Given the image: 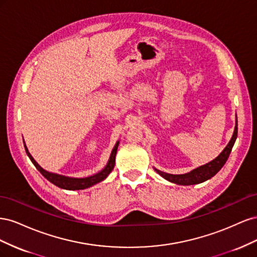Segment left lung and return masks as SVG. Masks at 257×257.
<instances>
[{
    "mask_svg": "<svg viewBox=\"0 0 257 257\" xmlns=\"http://www.w3.org/2000/svg\"><path fill=\"white\" fill-rule=\"evenodd\" d=\"M237 125L238 124H237V115H236V125H235L234 133H232V136L230 138L229 143L214 160L207 163V164L201 165L195 169L191 170L190 173L182 174V175L167 174L164 172H161V170H159L157 168H154V170L161 177L166 179L167 181L175 183V184H179V185H193V184H198V183L209 180V179H211L214 175L219 173V170L224 166L225 163H226L229 154H230V151L232 149V147H234V144L237 139V134H238Z\"/></svg>",
    "mask_w": 257,
    "mask_h": 257,
    "instance_id": "1",
    "label": "left lung"
}]
</instances>
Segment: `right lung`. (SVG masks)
<instances>
[{
  "label": "right lung",
  "mask_w": 257,
  "mask_h": 257,
  "mask_svg": "<svg viewBox=\"0 0 257 257\" xmlns=\"http://www.w3.org/2000/svg\"><path fill=\"white\" fill-rule=\"evenodd\" d=\"M119 141L115 143L113 149L111 151V154L109 157V160H108L106 166L98 172L97 174L93 175V176H89L85 178H74V177H67V176H63V175H59V174H54V173H50L45 170L43 167H41L38 165V163L33 159L32 155L30 154L27 146L25 145V149L26 152L28 154V157L30 158V160L32 161V163L34 164V166L40 170V173L47 179L48 181H50L51 183H53L54 185H57L58 188L64 189V190H69V191H77V190H84L88 189L90 186H93L96 183H99L100 181H103L104 179L107 178V176L111 173V170L114 167V162H115V154H116V150H118V146H119ZM25 144V143H23Z\"/></svg>",
  "instance_id": "right-lung-1"
}]
</instances>
